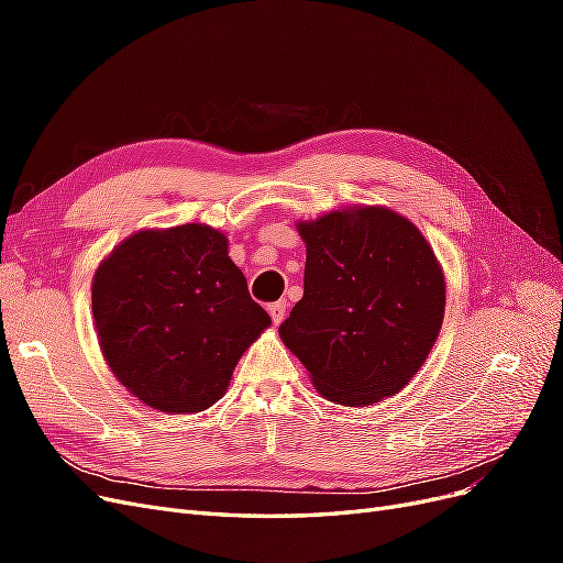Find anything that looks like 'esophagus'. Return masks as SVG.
<instances>
[{
	"label": "esophagus",
	"instance_id": "esophagus-1",
	"mask_svg": "<svg viewBox=\"0 0 563 563\" xmlns=\"http://www.w3.org/2000/svg\"><path fill=\"white\" fill-rule=\"evenodd\" d=\"M267 312H269L272 321H275V323H282V319L286 317V300H277V302H269V308H267Z\"/></svg>",
	"mask_w": 563,
	"mask_h": 563
}]
</instances>
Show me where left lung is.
Instances as JSON below:
<instances>
[{"mask_svg":"<svg viewBox=\"0 0 563 563\" xmlns=\"http://www.w3.org/2000/svg\"><path fill=\"white\" fill-rule=\"evenodd\" d=\"M308 246L302 298L284 319V345L323 397L376 404L411 380L444 321L446 284L411 220L378 207L300 223Z\"/></svg>","mask_w":563,"mask_h":563,"instance_id":"obj_1","label":"left lung"}]
</instances>
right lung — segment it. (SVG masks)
<instances>
[{
    "label": "right lung",
    "instance_id": "1",
    "mask_svg": "<svg viewBox=\"0 0 563 563\" xmlns=\"http://www.w3.org/2000/svg\"><path fill=\"white\" fill-rule=\"evenodd\" d=\"M91 302L117 380L176 416L223 397L240 356L272 323L225 234L197 223L131 234L96 269Z\"/></svg>",
    "mask_w": 563,
    "mask_h": 563
}]
</instances>
